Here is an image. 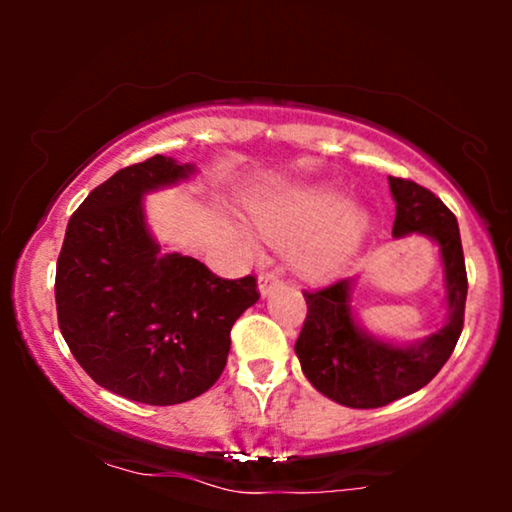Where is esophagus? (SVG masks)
Segmentation results:
<instances>
[{"label": "esophagus", "instance_id": "1", "mask_svg": "<svg viewBox=\"0 0 512 512\" xmlns=\"http://www.w3.org/2000/svg\"><path fill=\"white\" fill-rule=\"evenodd\" d=\"M279 284H282V277H279L277 270H263L261 275H258V291H261L263 296L275 291Z\"/></svg>", "mask_w": 512, "mask_h": 512}]
</instances>
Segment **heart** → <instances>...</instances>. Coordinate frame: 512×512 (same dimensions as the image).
<instances>
[{
    "label": "heart",
    "instance_id": "heart-1",
    "mask_svg": "<svg viewBox=\"0 0 512 512\" xmlns=\"http://www.w3.org/2000/svg\"><path fill=\"white\" fill-rule=\"evenodd\" d=\"M256 228L270 242L298 247L296 263L307 275H331L347 261L363 230L366 216L349 207L347 195L333 186H303L279 193L254 209Z\"/></svg>",
    "mask_w": 512,
    "mask_h": 512
}]
</instances>
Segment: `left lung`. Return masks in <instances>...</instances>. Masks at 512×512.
I'll list each match as a JSON object with an SVG mask.
<instances>
[{
	"label": "left lung",
	"instance_id": "8db88e82",
	"mask_svg": "<svg viewBox=\"0 0 512 512\" xmlns=\"http://www.w3.org/2000/svg\"><path fill=\"white\" fill-rule=\"evenodd\" d=\"M396 200L394 237L410 233L438 242L445 265L447 324L417 345L396 347L356 326L349 291L352 279L303 291L307 317L296 340L300 368L312 387L347 408H382L429 384L457 347L464 328L468 277L457 216L429 188L389 177Z\"/></svg>",
	"mask_w": 512,
	"mask_h": 512
}]
</instances>
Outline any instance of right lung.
I'll list each match as a JSON object with an SVG mask.
<instances>
[{
	"label": "right lung",
	"mask_w": 512,
	"mask_h": 512,
	"mask_svg": "<svg viewBox=\"0 0 512 512\" xmlns=\"http://www.w3.org/2000/svg\"><path fill=\"white\" fill-rule=\"evenodd\" d=\"M191 172L165 156L118 170L72 214L55 268L69 352L100 387L146 405L205 394L226 368L230 328L261 298L254 275L223 279L151 237L142 195Z\"/></svg>",
	"instance_id": "add662e5"
}]
</instances>
